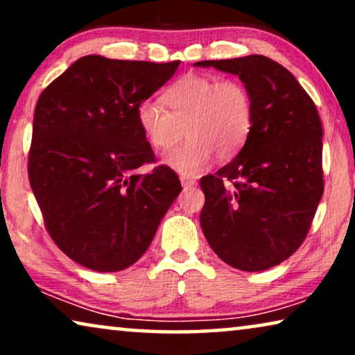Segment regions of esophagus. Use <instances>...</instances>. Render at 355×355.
Listing matches in <instances>:
<instances>
[{
    "label": "esophagus",
    "instance_id": "obj_1",
    "mask_svg": "<svg viewBox=\"0 0 355 355\" xmlns=\"http://www.w3.org/2000/svg\"><path fill=\"white\" fill-rule=\"evenodd\" d=\"M181 184H182L184 191H187V189H192L193 186H197V181L196 179H191L187 176H181Z\"/></svg>",
    "mask_w": 355,
    "mask_h": 355
}]
</instances>
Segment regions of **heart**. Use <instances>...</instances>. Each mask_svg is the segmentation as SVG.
<instances>
[{"instance_id": "1", "label": "heart", "mask_w": 355, "mask_h": 355, "mask_svg": "<svg viewBox=\"0 0 355 355\" xmlns=\"http://www.w3.org/2000/svg\"><path fill=\"white\" fill-rule=\"evenodd\" d=\"M163 103L139 105L140 129L153 148L166 152L182 134L187 139L164 157L168 166L196 176L213 155L230 159L242 148L254 125V98L244 82L191 74L169 85Z\"/></svg>"}]
</instances>
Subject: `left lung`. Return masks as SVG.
<instances>
[{
  "instance_id": "left-lung-1",
  "label": "left lung",
  "mask_w": 355,
  "mask_h": 355,
  "mask_svg": "<svg viewBox=\"0 0 355 355\" xmlns=\"http://www.w3.org/2000/svg\"><path fill=\"white\" fill-rule=\"evenodd\" d=\"M239 76L254 98V125L237 157L200 179V225L223 261L261 271L289 259L309 234L323 196V129L297 79L270 58L198 61Z\"/></svg>"
}]
</instances>
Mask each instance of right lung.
I'll return each mask as SVG.
<instances>
[{"instance_id":"right-lung-1","label":"right lung","mask_w":355,"mask_h":355,"mask_svg":"<svg viewBox=\"0 0 355 355\" xmlns=\"http://www.w3.org/2000/svg\"><path fill=\"white\" fill-rule=\"evenodd\" d=\"M179 62L89 55L56 77L37 101L28 181L55 244L94 271H119L152 244L182 191L159 164L137 119L139 105L171 79Z\"/></svg>"}]
</instances>
